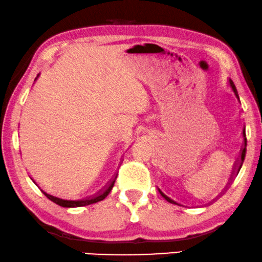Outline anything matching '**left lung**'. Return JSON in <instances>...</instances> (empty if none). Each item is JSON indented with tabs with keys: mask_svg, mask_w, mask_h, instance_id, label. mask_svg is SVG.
Wrapping results in <instances>:
<instances>
[{
	"mask_svg": "<svg viewBox=\"0 0 262 262\" xmlns=\"http://www.w3.org/2000/svg\"><path fill=\"white\" fill-rule=\"evenodd\" d=\"M229 85L231 86V89H233V91H234V93H235V95H236V97L238 98V95H237L236 88H235L234 83H233V80H231V79H229ZM243 135H245V141H243V148H242V150H241V156H240V159H238V163H237V166H236V172H235V176H237V173L240 172L241 166H242L243 161H245V157H246V146H247V138H246V132H243ZM159 192H160L161 196H163V197L165 198V200H166L167 202H169V203H172V204H177V205H182V204H179L178 202H177V201L173 200V198L169 197L168 194L164 193L163 191H161L160 189H159ZM215 200H216V198H215ZM215 200H212L211 202H210V203H212V202L215 201ZM210 203H209V204H210Z\"/></svg>",
	"mask_w": 262,
	"mask_h": 262,
	"instance_id": "8db88e82",
	"label": "left lung"
}]
</instances>
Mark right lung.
Segmentation results:
<instances>
[{"label":"right lung","instance_id":"right-lung-1","mask_svg":"<svg viewBox=\"0 0 262 262\" xmlns=\"http://www.w3.org/2000/svg\"><path fill=\"white\" fill-rule=\"evenodd\" d=\"M36 79V78H35ZM117 178V174L114 177L113 180H110V182L106 184V185L103 187L98 191L97 193L93 194V196H89V197H85V198H79V200H65V198H59L57 196H53V194H50L45 192V191H42V193L45 194V196L49 198L50 201L54 202V203L60 205V206H64V208H77V206H85V205H89V204H94V203H97V202H101L104 200V198L108 196L110 191H112L114 184H115V180Z\"/></svg>","mask_w":262,"mask_h":262}]
</instances>
